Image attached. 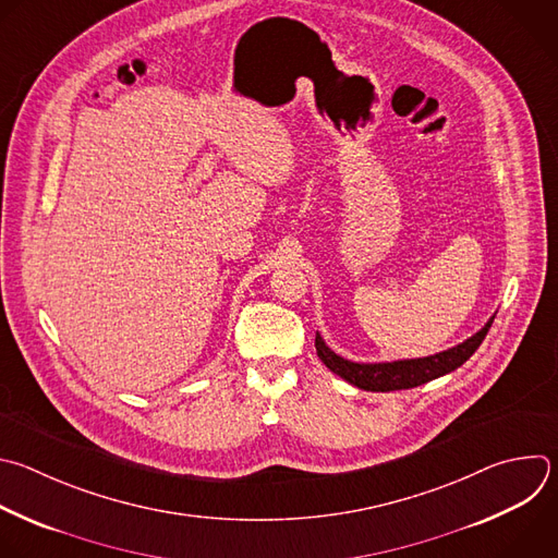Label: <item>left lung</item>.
Wrapping results in <instances>:
<instances>
[{
    "label": "left lung",
    "instance_id": "1",
    "mask_svg": "<svg viewBox=\"0 0 558 558\" xmlns=\"http://www.w3.org/2000/svg\"><path fill=\"white\" fill-rule=\"evenodd\" d=\"M495 317H490L482 330H477L466 341L436 352L432 356L423 359H403V361H386V363H356L348 361L339 354H335L319 332H315V350L317 356L324 361V365L330 373L339 375L343 381L356 386L359 390L367 392H395V390H410L416 386H423L427 381H434L442 375L453 373L460 367L484 341L490 324Z\"/></svg>",
    "mask_w": 558,
    "mask_h": 558
}]
</instances>
